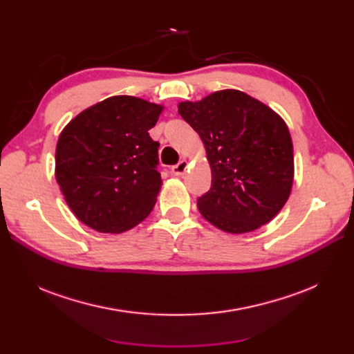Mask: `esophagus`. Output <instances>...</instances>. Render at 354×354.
Wrapping results in <instances>:
<instances>
[{"label": "esophagus", "instance_id": "esophagus-1", "mask_svg": "<svg viewBox=\"0 0 354 354\" xmlns=\"http://www.w3.org/2000/svg\"><path fill=\"white\" fill-rule=\"evenodd\" d=\"M187 168H189V164H187V160H180V162L177 164V165H174L173 168H171V173H173L174 176H183L186 171H187Z\"/></svg>", "mask_w": 354, "mask_h": 354}]
</instances>
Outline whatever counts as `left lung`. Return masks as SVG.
<instances>
[{
	"label": "left lung",
	"mask_w": 354,
	"mask_h": 354,
	"mask_svg": "<svg viewBox=\"0 0 354 354\" xmlns=\"http://www.w3.org/2000/svg\"><path fill=\"white\" fill-rule=\"evenodd\" d=\"M199 134L211 189L198 198L202 217L227 233L254 232L276 217L294 183V149L282 118L239 90L178 103Z\"/></svg>",
	"instance_id": "obj_1"
}]
</instances>
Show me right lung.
<instances>
[{"instance_id": "obj_1", "label": "right lung", "mask_w": 354, "mask_h": 354, "mask_svg": "<svg viewBox=\"0 0 354 354\" xmlns=\"http://www.w3.org/2000/svg\"><path fill=\"white\" fill-rule=\"evenodd\" d=\"M164 106L113 95L78 113L56 146V180L80 221L102 233H122L155 207L162 178L149 130Z\"/></svg>"}]
</instances>
